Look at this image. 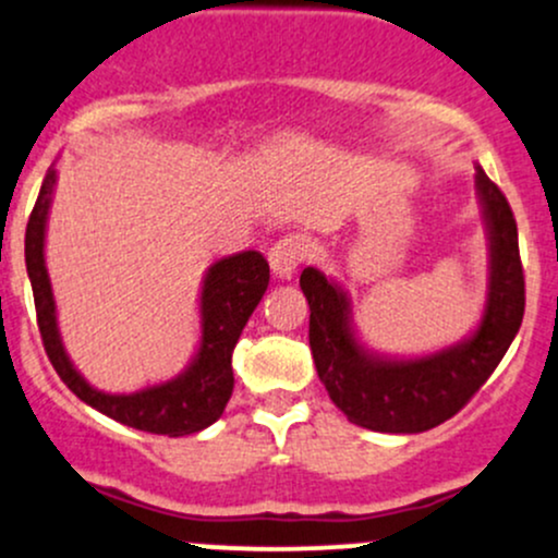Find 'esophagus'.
<instances>
[{
    "mask_svg": "<svg viewBox=\"0 0 558 558\" xmlns=\"http://www.w3.org/2000/svg\"><path fill=\"white\" fill-rule=\"evenodd\" d=\"M311 255V242L303 233H287L268 253V263H271L274 277L279 279H292V274L298 271V266Z\"/></svg>",
    "mask_w": 558,
    "mask_h": 558,
    "instance_id": "34e87169",
    "label": "esophagus"
}]
</instances>
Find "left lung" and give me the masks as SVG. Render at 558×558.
Instances as JSON below:
<instances>
[{"label":"left lung","mask_w":558,"mask_h":558,"mask_svg":"<svg viewBox=\"0 0 558 558\" xmlns=\"http://www.w3.org/2000/svg\"><path fill=\"white\" fill-rule=\"evenodd\" d=\"M489 277L482 322L460 343L425 356H386L359 340L349 292L319 268L301 274L308 343L329 399L351 423L383 434H421L449 421L487 383L524 316V271L508 199L476 165Z\"/></svg>","instance_id":"obj_1"}]
</instances>
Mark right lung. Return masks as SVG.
Here are the masks:
<instances>
[{
  "label": "right lung",
  "mask_w": 558,
  "mask_h": 558,
  "mask_svg": "<svg viewBox=\"0 0 558 558\" xmlns=\"http://www.w3.org/2000/svg\"><path fill=\"white\" fill-rule=\"evenodd\" d=\"M56 181L58 172L56 167H50L26 226V271L32 279L41 343H45L52 367L76 397L93 410L109 415L111 421L148 430V434H199L223 415L231 399V353L268 287L266 257L255 250H244V253L220 257L207 268L199 295V349L181 375L133 393L98 391L95 386H89L85 375L74 367L65 353L61 329H58L50 274L45 266L47 215H50L52 194H56Z\"/></svg>",
  "instance_id": "right-lung-1"
}]
</instances>
